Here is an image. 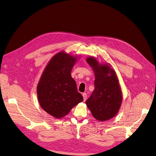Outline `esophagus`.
I'll return each mask as SVG.
<instances>
[{"mask_svg":"<svg viewBox=\"0 0 156 156\" xmlns=\"http://www.w3.org/2000/svg\"><path fill=\"white\" fill-rule=\"evenodd\" d=\"M83 99H84V101H86L87 98V94H86V93H83Z\"/></svg>","mask_w":156,"mask_h":156,"instance_id":"34e87169","label":"esophagus"}]
</instances>
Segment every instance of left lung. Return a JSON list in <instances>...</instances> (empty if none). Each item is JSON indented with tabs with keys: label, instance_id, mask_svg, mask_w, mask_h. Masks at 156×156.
Wrapping results in <instances>:
<instances>
[{
	"label": "left lung",
	"instance_id": "left-lung-1",
	"mask_svg": "<svg viewBox=\"0 0 156 156\" xmlns=\"http://www.w3.org/2000/svg\"><path fill=\"white\" fill-rule=\"evenodd\" d=\"M87 62L95 75V88L86 104L96 120L101 122L110 120L119 112L122 101L117 75L110 66L100 64L94 57H88Z\"/></svg>",
	"mask_w": 156,
	"mask_h": 156
}]
</instances>
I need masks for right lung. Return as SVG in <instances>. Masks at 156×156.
<instances>
[{
    "instance_id": "1",
    "label": "right lung",
    "mask_w": 156,
    "mask_h": 156,
    "mask_svg": "<svg viewBox=\"0 0 156 156\" xmlns=\"http://www.w3.org/2000/svg\"><path fill=\"white\" fill-rule=\"evenodd\" d=\"M77 60L64 51L56 54L46 66L37 86L41 107L56 119L68 115L83 101L71 72Z\"/></svg>"
}]
</instances>
